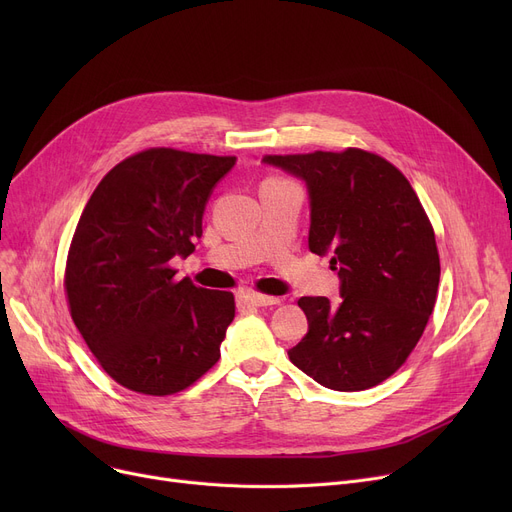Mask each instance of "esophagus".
Masks as SVG:
<instances>
[{
  "instance_id": "obj_1",
  "label": "esophagus",
  "mask_w": 512,
  "mask_h": 512,
  "mask_svg": "<svg viewBox=\"0 0 512 512\" xmlns=\"http://www.w3.org/2000/svg\"><path fill=\"white\" fill-rule=\"evenodd\" d=\"M238 303L240 305H251V307H267V305H278L280 299L278 297H267V294H261V292L245 290V292L238 294Z\"/></svg>"
}]
</instances>
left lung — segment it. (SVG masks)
Wrapping results in <instances>:
<instances>
[{
  "label": "left lung",
  "instance_id": "left-lung-1",
  "mask_svg": "<svg viewBox=\"0 0 512 512\" xmlns=\"http://www.w3.org/2000/svg\"><path fill=\"white\" fill-rule=\"evenodd\" d=\"M263 161L307 182L309 249L330 253L342 280L338 307L299 299L309 332L290 361L332 390L382 384L413 353L438 297L440 255L417 193L388 159L357 147Z\"/></svg>",
  "mask_w": 512,
  "mask_h": 512
}]
</instances>
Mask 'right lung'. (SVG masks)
I'll list each match as a JSON object with an SVG mask.
<instances>
[{
	"mask_svg": "<svg viewBox=\"0 0 512 512\" xmlns=\"http://www.w3.org/2000/svg\"><path fill=\"white\" fill-rule=\"evenodd\" d=\"M234 155L151 147L103 176L76 224L64 272L74 326L120 386L170 396L220 359L234 294L176 280L203 234L205 203Z\"/></svg>",
	"mask_w": 512,
	"mask_h": 512,
	"instance_id": "right-lung-1",
	"label": "right lung"
}]
</instances>
